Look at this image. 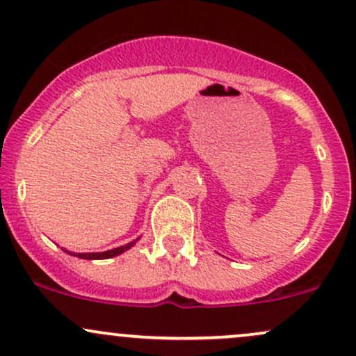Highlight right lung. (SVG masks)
I'll use <instances>...</instances> for the list:
<instances>
[{
    "mask_svg": "<svg viewBox=\"0 0 356 356\" xmlns=\"http://www.w3.org/2000/svg\"><path fill=\"white\" fill-rule=\"evenodd\" d=\"M138 241V238L136 241H132V243L125 244V246H120V248H115V249H108V251H104V252H70L67 251V249H63L65 252H68V254L72 256H76V257H81V259H110V257H115L118 254H122V252L129 251L130 248L134 246Z\"/></svg>",
    "mask_w": 356,
    "mask_h": 356,
    "instance_id": "obj_1",
    "label": "right lung"
}]
</instances>
